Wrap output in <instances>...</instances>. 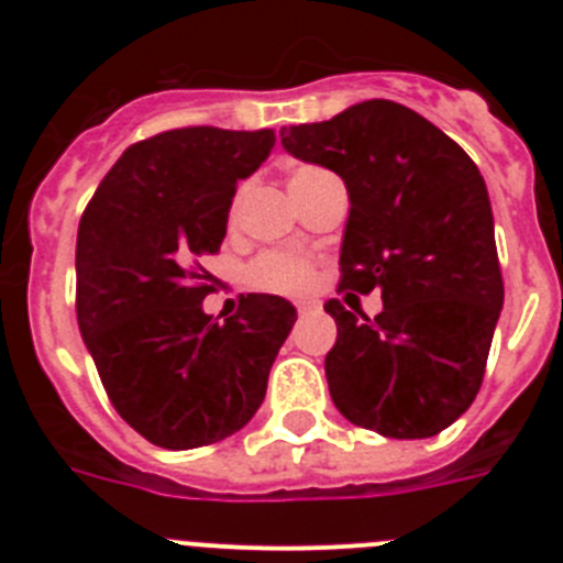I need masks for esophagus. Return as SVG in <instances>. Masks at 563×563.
<instances>
[{
    "label": "esophagus",
    "mask_w": 563,
    "mask_h": 563,
    "mask_svg": "<svg viewBox=\"0 0 563 563\" xmlns=\"http://www.w3.org/2000/svg\"><path fill=\"white\" fill-rule=\"evenodd\" d=\"M298 316H310V312H321V301H312V298H305V301H296Z\"/></svg>",
    "instance_id": "34e87169"
}]
</instances>
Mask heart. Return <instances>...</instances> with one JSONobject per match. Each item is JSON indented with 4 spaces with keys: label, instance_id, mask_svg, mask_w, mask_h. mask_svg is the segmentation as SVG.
<instances>
[{
    "label": "heart",
    "instance_id": "heart-1",
    "mask_svg": "<svg viewBox=\"0 0 563 563\" xmlns=\"http://www.w3.org/2000/svg\"><path fill=\"white\" fill-rule=\"evenodd\" d=\"M316 166H298L296 172L290 174L287 186H298L305 183L310 174H316ZM247 282L258 290L267 292H285V296H292V292H301L310 287L312 282V265L305 256L287 251H271L262 253V256L247 267Z\"/></svg>",
    "mask_w": 563,
    "mask_h": 563
}]
</instances>
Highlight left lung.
Masks as SVG:
<instances>
[{
    "instance_id": "left-lung-1",
    "label": "left lung",
    "mask_w": 563,
    "mask_h": 563,
    "mask_svg": "<svg viewBox=\"0 0 563 563\" xmlns=\"http://www.w3.org/2000/svg\"><path fill=\"white\" fill-rule=\"evenodd\" d=\"M282 146L350 191L341 290H380L375 318L330 298L332 402L361 429L422 440L467 411L485 375L505 285L494 211L476 163L395 101L282 129Z\"/></svg>"
}]
</instances>
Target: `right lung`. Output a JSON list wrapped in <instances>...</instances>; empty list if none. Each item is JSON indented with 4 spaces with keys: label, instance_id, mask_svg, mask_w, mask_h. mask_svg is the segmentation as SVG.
<instances>
[{
    "label": "right lung",
    "instance_id": "right-lung-1",
    "mask_svg": "<svg viewBox=\"0 0 563 563\" xmlns=\"http://www.w3.org/2000/svg\"><path fill=\"white\" fill-rule=\"evenodd\" d=\"M276 134L188 126L134 143L78 225V330L118 415L161 449L211 445L247 426L296 324L282 296L251 292L225 324L202 298L236 183Z\"/></svg>",
    "mask_w": 563,
    "mask_h": 563
}]
</instances>
